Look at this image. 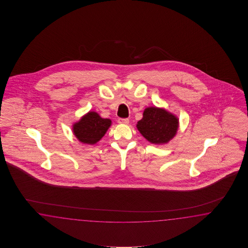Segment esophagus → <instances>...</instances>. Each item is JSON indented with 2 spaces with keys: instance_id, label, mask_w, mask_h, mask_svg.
Instances as JSON below:
<instances>
[{
  "instance_id": "34e87169",
  "label": "esophagus",
  "mask_w": 248,
  "mask_h": 248,
  "mask_svg": "<svg viewBox=\"0 0 248 248\" xmlns=\"http://www.w3.org/2000/svg\"><path fill=\"white\" fill-rule=\"evenodd\" d=\"M118 123H120V124H128L129 123V120L128 119H122V118H120L118 120Z\"/></svg>"
}]
</instances>
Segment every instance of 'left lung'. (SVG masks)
<instances>
[{
	"label": "left lung",
	"mask_w": 248,
	"mask_h": 248,
	"mask_svg": "<svg viewBox=\"0 0 248 248\" xmlns=\"http://www.w3.org/2000/svg\"><path fill=\"white\" fill-rule=\"evenodd\" d=\"M179 121L171 112L158 107L146 108L137 127L142 137L152 143L162 144L169 142L175 136Z\"/></svg>",
	"instance_id": "8db88e82"
}]
</instances>
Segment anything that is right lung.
Wrapping results in <instances>:
<instances>
[{
  "instance_id": "obj_1",
  "label": "right lung",
  "mask_w": 248,
  "mask_h": 248,
  "mask_svg": "<svg viewBox=\"0 0 248 248\" xmlns=\"http://www.w3.org/2000/svg\"><path fill=\"white\" fill-rule=\"evenodd\" d=\"M111 124L110 119H103L97 112L90 111L74 123L73 131L79 142L95 144L105 136Z\"/></svg>"
}]
</instances>
